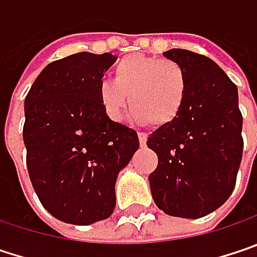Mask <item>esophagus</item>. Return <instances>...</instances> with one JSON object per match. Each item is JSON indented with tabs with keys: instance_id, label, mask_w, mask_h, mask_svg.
<instances>
[{
	"instance_id": "34e87169",
	"label": "esophagus",
	"mask_w": 257,
	"mask_h": 257,
	"mask_svg": "<svg viewBox=\"0 0 257 257\" xmlns=\"http://www.w3.org/2000/svg\"><path fill=\"white\" fill-rule=\"evenodd\" d=\"M139 143H140V146H145L146 145V142H148V135L146 133H139Z\"/></svg>"
}]
</instances>
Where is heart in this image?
Returning <instances> with one entry per match:
<instances>
[{"instance_id": "obj_1", "label": "heart", "mask_w": 257, "mask_h": 257, "mask_svg": "<svg viewBox=\"0 0 257 257\" xmlns=\"http://www.w3.org/2000/svg\"><path fill=\"white\" fill-rule=\"evenodd\" d=\"M189 77L184 67L148 55H127L114 68V82L98 84L99 102L114 121L124 117L130 101L139 122L165 127L174 122L184 108Z\"/></svg>"}]
</instances>
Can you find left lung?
Here are the masks:
<instances>
[{"mask_svg":"<svg viewBox=\"0 0 257 257\" xmlns=\"http://www.w3.org/2000/svg\"><path fill=\"white\" fill-rule=\"evenodd\" d=\"M164 57L184 67L189 92L174 122L148 138L158 155L151 192L167 215L202 218L224 205L235 187L243 156L237 86L205 55L174 48Z\"/></svg>","mask_w":257,"mask_h":257,"instance_id":"obj_1","label":"left lung"}]
</instances>
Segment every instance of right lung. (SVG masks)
Instances as JSON below:
<instances>
[{"label":"right lung","mask_w":257,"mask_h":257,"mask_svg":"<svg viewBox=\"0 0 257 257\" xmlns=\"http://www.w3.org/2000/svg\"><path fill=\"white\" fill-rule=\"evenodd\" d=\"M117 57L79 52L48 64L25 99L32 186L57 219L87 225L115 208L118 173L139 149L136 130L106 115L98 84Z\"/></svg>","instance_id":"obj_1"}]
</instances>
